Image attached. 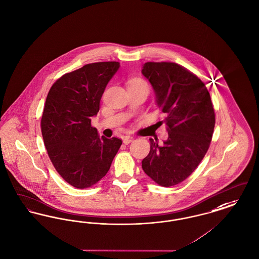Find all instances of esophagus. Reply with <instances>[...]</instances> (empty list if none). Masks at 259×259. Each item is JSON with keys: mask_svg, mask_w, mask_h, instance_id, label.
<instances>
[{"mask_svg": "<svg viewBox=\"0 0 259 259\" xmlns=\"http://www.w3.org/2000/svg\"><path fill=\"white\" fill-rule=\"evenodd\" d=\"M122 140H123V143L125 145H128V144H130L133 141V138L130 137V136H124Z\"/></svg>", "mask_w": 259, "mask_h": 259, "instance_id": "1", "label": "esophagus"}]
</instances>
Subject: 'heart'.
Here are the masks:
<instances>
[{"instance_id":"obj_1","label":"heart","mask_w":259,"mask_h":259,"mask_svg":"<svg viewBox=\"0 0 259 259\" xmlns=\"http://www.w3.org/2000/svg\"><path fill=\"white\" fill-rule=\"evenodd\" d=\"M131 85H145V86H148V84L144 81V80H142V79H134V80H132V82H131Z\"/></svg>"}]
</instances>
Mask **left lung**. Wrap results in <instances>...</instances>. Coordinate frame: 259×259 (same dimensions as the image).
I'll return each mask as SVG.
<instances>
[{
  "instance_id": "8db88e82",
  "label": "left lung",
  "mask_w": 259,
  "mask_h": 259,
  "mask_svg": "<svg viewBox=\"0 0 259 259\" xmlns=\"http://www.w3.org/2000/svg\"><path fill=\"white\" fill-rule=\"evenodd\" d=\"M142 74L166 113L168 138L162 146L151 141L142 168L162 187L183 182L198 167L207 152L215 125L209 92L194 73L174 62H146Z\"/></svg>"
}]
</instances>
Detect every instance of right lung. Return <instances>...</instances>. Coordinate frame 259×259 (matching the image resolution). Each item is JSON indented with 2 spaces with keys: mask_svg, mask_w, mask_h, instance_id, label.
Wrapping results in <instances>:
<instances>
[{
  "mask_svg": "<svg viewBox=\"0 0 259 259\" xmlns=\"http://www.w3.org/2000/svg\"><path fill=\"white\" fill-rule=\"evenodd\" d=\"M119 66L117 61L86 64L62 75L48 93L41 119L44 144L58 173L77 189L89 188L106 176L121 146L118 138H100L91 125Z\"/></svg>",
  "mask_w": 259,
  "mask_h": 259,
  "instance_id": "add662e5",
  "label": "right lung"
}]
</instances>
